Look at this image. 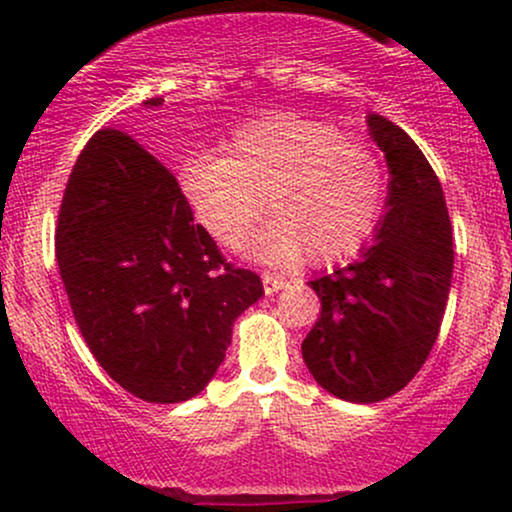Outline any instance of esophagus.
I'll return each instance as SVG.
<instances>
[{
	"label": "esophagus",
	"mask_w": 512,
	"mask_h": 512,
	"mask_svg": "<svg viewBox=\"0 0 512 512\" xmlns=\"http://www.w3.org/2000/svg\"><path fill=\"white\" fill-rule=\"evenodd\" d=\"M262 284H264V293H267V296H272V293L286 289V286H289V281H286V276H279L274 272H262Z\"/></svg>",
	"instance_id": "34e87169"
}]
</instances>
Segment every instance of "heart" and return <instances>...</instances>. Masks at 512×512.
I'll return each mask as SVG.
<instances>
[{
    "label": "heart",
    "mask_w": 512,
    "mask_h": 512,
    "mask_svg": "<svg viewBox=\"0 0 512 512\" xmlns=\"http://www.w3.org/2000/svg\"><path fill=\"white\" fill-rule=\"evenodd\" d=\"M178 185L197 219L236 245L262 214L274 216L245 243L267 262L346 255L370 236L385 199L380 158L332 122L298 113L257 117L228 139V154L199 151L178 168Z\"/></svg>",
    "instance_id": "heart-1"
}]
</instances>
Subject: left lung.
Returning <instances> with one entry per match:
<instances>
[{
	"instance_id": "1",
	"label": "left lung",
	"mask_w": 512,
	"mask_h": 512,
	"mask_svg": "<svg viewBox=\"0 0 512 512\" xmlns=\"http://www.w3.org/2000/svg\"><path fill=\"white\" fill-rule=\"evenodd\" d=\"M390 168L387 214L349 267L317 276L320 317L303 339L313 378L346 402L392 397L436 344L452 284V226L443 187L404 129L368 115Z\"/></svg>"
}]
</instances>
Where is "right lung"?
<instances>
[{
  "instance_id": "right-lung-1",
  "label": "right lung",
  "mask_w": 512,
  "mask_h": 512,
  "mask_svg": "<svg viewBox=\"0 0 512 512\" xmlns=\"http://www.w3.org/2000/svg\"><path fill=\"white\" fill-rule=\"evenodd\" d=\"M55 255L91 354L144 402L199 395L236 317L264 296L260 276L226 262L195 223L175 175L120 129L96 132L76 158Z\"/></svg>"
}]
</instances>
